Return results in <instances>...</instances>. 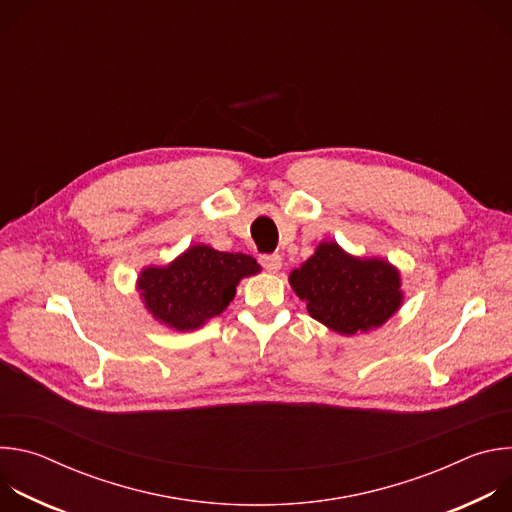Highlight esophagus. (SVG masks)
<instances>
[{
	"label": "esophagus",
	"instance_id": "1",
	"mask_svg": "<svg viewBox=\"0 0 512 512\" xmlns=\"http://www.w3.org/2000/svg\"><path fill=\"white\" fill-rule=\"evenodd\" d=\"M259 261H261L263 269L269 271V273H277L281 269V257L279 255H263Z\"/></svg>",
	"mask_w": 512,
	"mask_h": 512
}]
</instances>
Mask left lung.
<instances>
[{"instance_id":"1","label":"left lung","mask_w":512,"mask_h":512,"mask_svg":"<svg viewBox=\"0 0 512 512\" xmlns=\"http://www.w3.org/2000/svg\"><path fill=\"white\" fill-rule=\"evenodd\" d=\"M289 285L314 320L342 336L381 328L405 300L401 271L391 261L350 255L336 241H322L289 273Z\"/></svg>"}]
</instances>
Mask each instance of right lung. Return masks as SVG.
I'll return each instance as SVG.
<instances>
[{
	"instance_id": "1",
	"label": "right lung",
	"mask_w": 512,
	"mask_h": 512,
	"mask_svg": "<svg viewBox=\"0 0 512 512\" xmlns=\"http://www.w3.org/2000/svg\"><path fill=\"white\" fill-rule=\"evenodd\" d=\"M259 271L261 265L251 255L194 243L168 265L143 267L135 289L154 320L170 330L190 332L221 316L239 281Z\"/></svg>"
}]
</instances>
